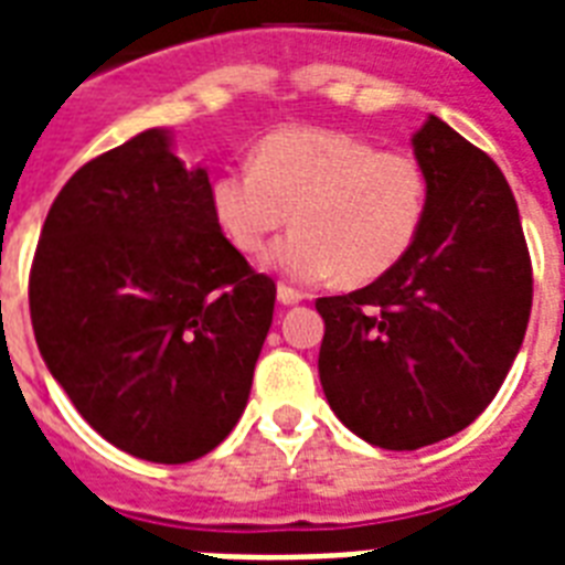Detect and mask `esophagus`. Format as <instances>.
<instances>
[{
  "instance_id": "34e87169",
  "label": "esophagus",
  "mask_w": 565,
  "mask_h": 565,
  "mask_svg": "<svg viewBox=\"0 0 565 565\" xmlns=\"http://www.w3.org/2000/svg\"><path fill=\"white\" fill-rule=\"evenodd\" d=\"M301 299H305V292L292 290L287 284H278V301H281V305H299Z\"/></svg>"
}]
</instances>
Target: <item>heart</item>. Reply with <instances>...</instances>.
<instances>
[{"label": "heart", "instance_id": "heart-1", "mask_svg": "<svg viewBox=\"0 0 565 565\" xmlns=\"http://www.w3.org/2000/svg\"><path fill=\"white\" fill-rule=\"evenodd\" d=\"M425 199L416 158L326 128L273 131L248 167L211 181L213 220L243 255H257L287 220L296 225L266 266L305 284L381 278L413 246Z\"/></svg>", "mask_w": 565, "mask_h": 565}]
</instances>
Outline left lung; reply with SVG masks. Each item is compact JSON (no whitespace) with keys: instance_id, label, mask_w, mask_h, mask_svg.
<instances>
[{"instance_id":"1","label":"left lung","mask_w":565,"mask_h":565,"mask_svg":"<svg viewBox=\"0 0 565 565\" xmlns=\"http://www.w3.org/2000/svg\"><path fill=\"white\" fill-rule=\"evenodd\" d=\"M428 199L407 255L326 319L319 381L337 419L390 451L472 425L525 340L534 278L504 172L430 114L413 135Z\"/></svg>"}]
</instances>
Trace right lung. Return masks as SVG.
<instances>
[{"label":"right lung","instance_id":"add662e5","mask_svg":"<svg viewBox=\"0 0 565 565\" xmlns=\"http://www.w3.org/2000/svg\"><path fill=\"white\" fill-rule=\"evenodd\" d=\"M29 308L49 372L96 434L140 460L190 463L246 411L275 281L220 231L207 170L149 128L57 193Z\"/></svg>","mask_w":565,"mask_h":565}]
</instances>
